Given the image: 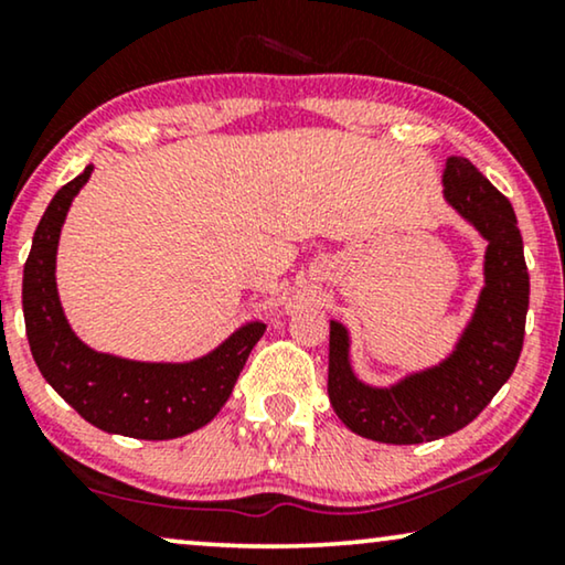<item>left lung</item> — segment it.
<instances>
[{
    "label": "left lung",
    "instance_id": "8db88e82",
    "mask_svg": "<svg viewBox=\"0 0 565 565\" xmlns=\"http://www.w3.org/2000/svg\"><path fill=\"white\" fill-rule=\"evenodd\" d=\"M445 195L489 238L486 288L452 358L393 388H367L347 362V331L331 321V406L354 435L375 443L419 445L468 427L509 381L522 352L530 273L514 207L462 157L447 161Z\"/></svg>",
    "mask_w": 565,
    "mask_h": 565
}]
</instances>
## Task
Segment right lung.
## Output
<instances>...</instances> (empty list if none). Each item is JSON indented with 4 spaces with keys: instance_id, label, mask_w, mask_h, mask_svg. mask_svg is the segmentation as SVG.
<instances>
[{
    "instance_id": "1",
    "label": "right lung",
    "mask_w": 565,
    "mask_h": 565,
    "mask_svg": "<svg viewBox=\"0 0 565 565\" xmlns=\"http://www.w3.org/2000/svg\"><path fill=\"white\" fill-rule=\"evenodd\" d=\"M92 167L66 182L45 207L22 275L30 352L61 398L95 427L136 439L190 435L226 404L265 323L238 329L226 344L190 365H149L92 352L68 329L56 292V246L72 198Z\"/></svg>"
}]
</instances>
